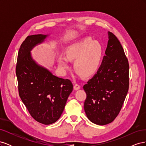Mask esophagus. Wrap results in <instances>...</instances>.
I'll return each mask as SVG.
<instances>
[{"instance_id":"34e87169","label":"esophagus","mask_w":146,"mask_h":146,"mask_svg":"<svg viewBox=\"0 0 146 146\" xmlns=\"http://www.w3.org/2000/svg\"><path fill=\"white\" fill-rule=\"evenodd\" d=\"M74 89L75 90H79V89H80V86L78 84H77V83L75 84L74 86Z\"/></svg>"}]
</instances>
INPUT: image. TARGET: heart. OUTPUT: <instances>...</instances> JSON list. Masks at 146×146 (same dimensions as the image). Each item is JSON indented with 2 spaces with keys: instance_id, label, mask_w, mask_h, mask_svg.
I'll use <instances>...</instances> for the list:
<instances>
[{
  "instance_id": "1",
  "label": "heart",
  "mask_w": 146,
  "mask_h": 146,
  "mask_svg": "<svg viewBox=\"0 0 146 146\" xmlns=\"http://www.w3.org/2000/svg\"><path fill=\"white\" fill-rule=\"evenodd\" d=\"M103 47L90 37L70 44L66 49V55L58 57L60 68L65 70L70 68V60H74V68L78 75L84 77L92 76L99 68L103 55Z\"/></svg>"
}]
</instances>
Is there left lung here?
Listing matches in <instances>:
<instances>
[{
	"label": "left lung",
	"instance_id": "1",
	"mask_svg": "<svg viewBox=\"0 0 146 146\" xmlns=\"http://www.w3.org/2000/svg\"><path fill=\"white\" fill-rule=\"evenodd\" d=\"M108 41L102 62L97 73L83 86L86 116L96 124L104 125L118 115L129 86V64L116 36L108 32Z\"/></svg>",
	"mask_w": 146,
	"mask_h": 146
}]
</instances>
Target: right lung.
Returning <instances> with one entry per match:
<instances>
[{
    "mask_svg": "<svg viewBox=\"0 0 146 146\" xmlns=\"http://www.w3.org/2000/svg\"><path fill=\"white\" fill-rule=\"evenodd\" d=\"M47 36L38 34L26 38L19 48L16 68L22 101L35 120L44 125L58 120L73 90L69 80L54 76L32 58L31 50Z\"/></svg>",
    "mask_w": 146,
    "mask_h": 146,
    "instance_id": "right-lung-1",
    "label": "right lung"
}]
</instances>
